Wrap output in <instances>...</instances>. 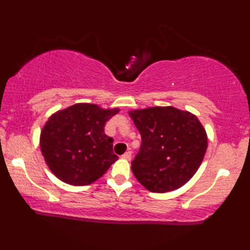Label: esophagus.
<instances>
[{"mask_svg":"<svg viewBox=\"0 0 250 250\" xmlns=\"http://www.w3.org/2000/svg\"><path fill=\"white\" fill-rule=\"evenodd\" d=\"M122 158H124V159H126V160H131V158H132V152L131 151H126L124 155L122 156Z\"/></svg>","mask_w":250,"mask_h":250,"instance_id":"obj_1","label":"esophagus"}]
</instances>
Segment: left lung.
I'll use <instances>...</instances> for the list:
<instances>
[{
    "instance_id": "left-lung-1",
    "label": "left lung",
    "mask_w": 250,
    "mask_h": 250,
    "mask_svg": "<svg viewBox=\"0 0 250 250\" xmlns=\"http://www.w3.org/2000/svg\"><path fill=\"white\" fill-rule=\"evenodd\" d=\"M141 134L132 172L151 192L176 190L192 177L207 150V134L196 116L174 107L128 112Z\"/></svg>"
}]
</instances>
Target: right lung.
I'll return each instance as SVG.
<instances>
[{"label":"right lung","mask_w":250,"mask_h":250,"mask_svg":"<svg viewBox=\"0 0 250 250\" xmlns=\"http://www.w3.org/2000/svg\"><path fill=\"white\" fill-rule=\"evenodd\" d=\"M118 108L76 104L51 116L41 132V151L54 175L70 186H88L107 172L118 157L104 125Z\"/></svg>","instance_id":"add662e5"}]
</instances>
